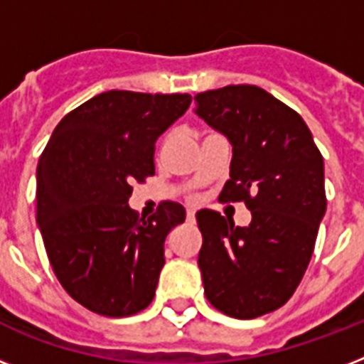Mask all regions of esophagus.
I'll list each match as a JSON object with an SVG mask.
<instances>
[{
  "label": "esophagus",
  "mask_w": 364,
  "mask_h": 364,
  "mask_svg": "<svg viewBox=\"0 0 364 364\" xmlns=\"http://www.w3.org/2000/svg\"><path fill=\"white\" fill-rule=\"evenodd\" d=\"M187 221L188 223H194V211L193 210L187 211Z\"/></svg>",
  "instance_id": "34e87169"
}]
</instances>
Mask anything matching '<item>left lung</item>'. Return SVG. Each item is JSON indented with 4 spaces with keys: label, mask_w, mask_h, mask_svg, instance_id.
Segmentation results:
<instances>
[{
    "label": "left lung",
    "mask_w": 364,
    "mask_h": 364,
    "mask_svg": "<svg viewBox=\"0 0 364 364\" xmlns=\"http://www.w3.org/2000/svg\"><path fill=\"white\" fill-rule=\"evenodd\" d=\"M194 113L232 143L230 179L219 198L245 202L247 227L202 210L198 266L213 308L255 319L282 308L310 264L325 210L323 156L289 105L255 85L194 96Z\"/></svg>",
    "instance_id": "obj_1"
}]
</instances>
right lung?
<instances>
[{
  "label": "right lung",
  "mask_w": 364,
  "mask_h": 364,
  "mask_svg": "<svg viewBox=\"0 0 364 364\" xmlns=\"http://www.w3.org/2000/svg\"><path fill=\"white\" fill-rule=\"evenodd\" d=\"M188 94L109 90L54 128L37 164V225L54 274L94 314L145 310L164 266V240L185 221L166 200L149 219L128 205L154 176V143L188 109Z\"/></svg>",
  "instance_id": "1"
}]
</instances>
